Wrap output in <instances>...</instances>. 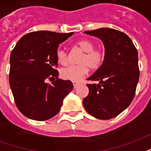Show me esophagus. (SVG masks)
<instances>
[{"label": "esophagus", "mask_w": 151, "mask_h": 151, "mask_svg": "<svg viewBox=\"0 0 151 151\" xmlns=\"http://www.w3.org/2000/svg\"><path fill=\"white\" fill-rule=\"evenodd\" d=\"M79 84H80V82H73V87H74V88H76Z\"/></svg>", "instance_id": "obj_1"}]
</instances>
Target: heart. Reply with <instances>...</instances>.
Returning <instances> with one entry per match:
<instances>
[{
    "mask_svg": "<svg viewBox=\"0 0 151 151\" xmlns=\"http://www.w3.org/2000/svg\"><path fill=\"white\" fill-rule=\"evenodd\" d=\"M79 49L84 52L79 60V65H69L62 68L60 75L63 79L78 81L81 77L86 74L88 69L91 70L99 69L104 61V50L95 47V43L89 39H82L76 43ZM57 61L60 65H66L68 62V52L63 48H58L56 52Z\"/></svg>",
    "mask_w": 151,
    "mask_h": 151,
    "instance_id": "1",
    "label": "heart"
}]
</instances>
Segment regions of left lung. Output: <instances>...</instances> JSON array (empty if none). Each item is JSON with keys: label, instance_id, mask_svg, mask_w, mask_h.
I'll return each mask as SVG.
<instances>
[{"label": "left lung", "instance_id": "obj_1", "mask_svg": "<svg viewBox=\"0 0 151 151\" xmlns=\"http://www.w3.org/2000/svg\"><path fill=\"white\" fill-rule=\"evenodd\" d=\"M99 38L105 47L101 67L87 78L99 83L87 84L88 95L83 106L97 119L108 120L126 109L133 101L139 80L138 54L126 34L111 28L85 31Z\"/></svg>", "mask_w": 151, "mask_h": 151}]
</instances>
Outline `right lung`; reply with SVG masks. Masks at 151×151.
Returning a JSON list of instances; mask_svg holds the SVG:
<instances>
[{"instance_id":"1","label":"right lung","mask_w":151,"mask_h":151,"mask_svg":"<svg viewBox=\"0 0 151 151\" xmlns=\"http://www.w3.org/2000/svg\"><path fill=\"white\" fill-rule=\"evenodd\" d=\"M73 32L40 31L25 35L12 50L9 86L18 110L39 121L55 116L63 99L73 88L69 80L58 78L56 52ZM56 78L49 84L47 80Z\"/></svg>"}]
</instances>
